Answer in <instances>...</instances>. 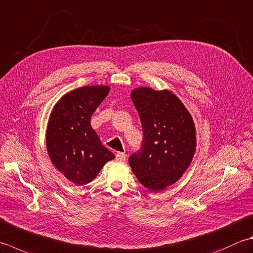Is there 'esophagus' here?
I'll return each mask as SVG.
<instances>
[{"mask_svg":"<svg viewBox=\"0 0 253 253\" xmlns=\"http://www.w3.org/2000/svg\"><path fill=\"white\" fill-rule=\"evenodd\" d=\"M116 160L120 161V162H124L126 160V155H125V153H123V152H117L116 153Z\"/></svg>","mask_w":253,"mask_h":253,"instance_id":"34e87169","label":"esophagus"}]
</instances>
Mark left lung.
<instances>
[{
	"mask_svg": "<svg viewBox=\"0 0 253 253\" xmlns=\"http://www.w3.org/2000/svg\"><path fill=\"white\" fill-rule=\"evenodd\" d=\"M130 95L139 114L143 139L140 151L128 161L143 186L159 192L174 184L190 167L196 149L194 122L170 91L142 86Z\"/></svg>",
	"mask_w": 253,
	"mask_h": 253,
	"instance_id": "8db88e82",
	"label": "left lung"
}]
</instances>
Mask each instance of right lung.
I'll list each match as a JSON object with an SVG mask.
<instances>
[{
	"label": "right lung",
	"instance_id": "add662e5",
	"mask_svg": "<svg viewBox=\"0 0 253 253\" xmlns=\"http://www.w3.org/2000/svg\"><path fill=\"white\" fill-rule=\"evenodd\" d=\"M110 92L107 85H87L68 92L53 106L46 145L54 168L69 181L84 185L95 179L115 156L91 126L94 111Z\"/></svg>",
	"mask_w": 253,
	"mask_h": 253
}]
</instances>
